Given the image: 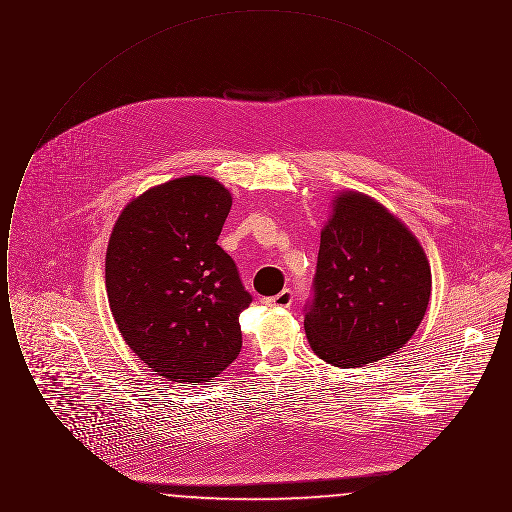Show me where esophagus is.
Masks as SVG:
<instances>
[{
    "label": "esophagus",
    "instance_id": "34e87169",
    "mask_svg": "<svg viewBox=\"0 0 512 512\" xmlns=\"http://www.w3.org/2000/svg\"><path fill=\"white\" fill-rule=\"evenodd\" d=\"M292 301L293 293L290 292V290H282V292L276 293V295H272V297L261 299L263 305H274V307H290Z\"/></svg>",
    "mask_w": 512,
    "mask_h": 512
}]
</instances>
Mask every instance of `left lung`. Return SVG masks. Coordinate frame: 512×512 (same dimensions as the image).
<instances>
[{
    "label": "left lung",
    "mask_w": 512,
    "mask_h": 512,
    "mask_svg": "<svg viewBox=\"0 0 512 512\" xmlns=\"http://www.w3.org/2000/svg\"><path fill=\"white\" fill-rule=\"evenodd\" d=\"M430 293L428 257L405 222L370 195H336L320 232L315 299L305 315L318 357L355 368L399 351L426 315Z\"/></svg>",
    "instance_id": "8db88e82"
}]
</instances>
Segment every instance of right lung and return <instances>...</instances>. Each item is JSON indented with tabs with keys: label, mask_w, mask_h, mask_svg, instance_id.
I'll use <instances>...</instances> for the list:
<instances>
[{
	"label": "right lung",
	"mask_w": 512,
	"mask_h": 512,
	"mask_svg": "<svg viewBox=\"0 0 512 512\" xmlns=\"http://www.w3.org/2000/svg\"><path fill=\"white\" fill-rule=\"evenodd\" d=\"M232 194L211 176H182L134 197L113 226L105 288L128 347L172 382L203 384L240 355L251 303L217 245Z\"/></svg>",
	"instance_id": "add662e5"
}]
</instances>
